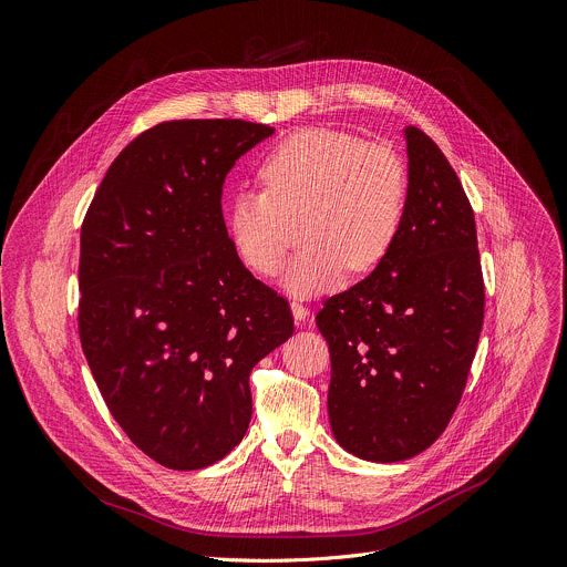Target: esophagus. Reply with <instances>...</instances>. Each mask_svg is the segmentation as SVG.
<instances>
[{"label": "esophagus", "mask_w": 567, "mask_h": 567, "mask_svg": "<svg viewBox=\"0 0 567 567\" xmlns=\"http://www.w3.org/2000/svg\"><path fill=\"white\" fill-rule=\"evenodd\" d=\"M290 308H292V315H295V321H297V323L306 321V319H308V315H310L308 306H306V303H301V301H297V299H292V301H290Z\"/></svg>", "instance_id": "34e87169"}]
</instances>
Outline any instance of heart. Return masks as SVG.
Returning <instances> with one entry per match:
<instances>
[{
	"mask_svg": "<svg viewBox=\"0 0 567 567\" xmlns=\"http://www.w3.org/2000/svg\"><path fill=\"white\" fill-rule=\"evenodd\" d=\"M264 192L239 189L228 205L237 257L272 277L292 246L284 288L310 297L334 288L347 270L373 272L393 250L406 216L409 174L384 145L339 130H303L281 141L257 169Z\"/></svg>",
	"mask_w": 567,
	"mask_h": 567,
	"instance_id": "obj_1",
	"label": "heart"
}]
</instances>
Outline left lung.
I'll use <instances>...</instances> for the list:
<instances>
[{
  "instance_id": "8db88e82",
  "label": "left lung",
  "mask_w": 567,
  "mask_h": 567,
  "mask_svg": "<svg viewBox=\"0 0 567 567\" xmlns=\"http://www.w3.org/2000/svg\"><path fill=\"white\" fill-rule=\"evenodd\" d=\"M409 203L391 255L323 301L328 415L351 454L406 461L431 446L458 409L478 349L485 281L476 218L454 167L406 127Z\"/></svg>"
}]
</instances>
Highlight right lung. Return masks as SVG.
I'll list each match as a JSON object with an SVG mask.
<instances>
[{
  "mask_svg": "<svg viewBox=\"0 0 567 567\" xmlns=\"http://www.w3.org/2000/svg\"><path fill=\"white\" fill-rule=\"evenodd\" d=\"M272 132L158 123L111 163L82 220L84 358L113 420L167 470L230 454L252 417V369L295 330L288 299L237 257L220 209L225 176Z\"/></svg>",
  "mask_w": 567,
  "mask_h": 567,
  "instance_id": "1",
  "label": "right lung"
}]
</instances>
